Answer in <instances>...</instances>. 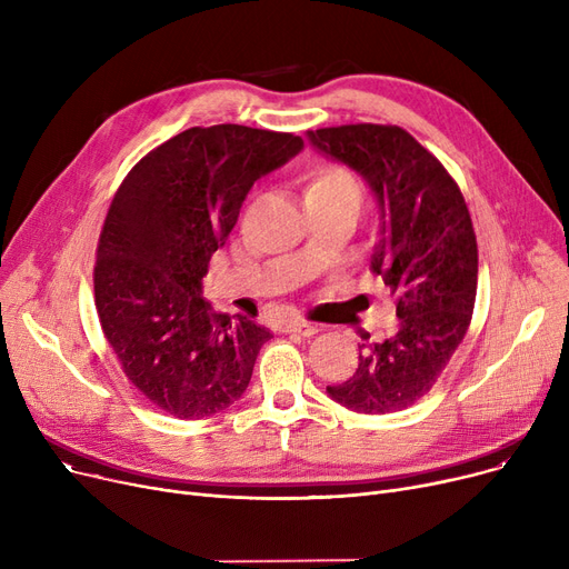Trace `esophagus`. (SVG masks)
<instances>
[{"mask_svg": "<svg viewBox=\"0 0 569 569\" xmlns=\"http://www.w3.org/2000/svg\"><path fill=\"white\" fill-rule=\"evenodd\" d=\"M286 332H290V335H300V337H313V335H318L320 332V325H316V322H307V320H292V322H288L286 325Z\"/></svg>", "mask_w": 569, "mask_h": 569, "instance_id": "esophagus-1", "label": "esophagus"}]
</instances>
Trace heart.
Returning <instances> with one entry per match:
<instances>
[{"instance_id":"heart-1","label":"heart","mask_w":569,"mask_h":569,"mask_svg":"<svg viewBox=\"0 0 569 569\" xmlns=\"http://www.w3.org/2000/svg\"><path fill=\"white\" fill-rule=\"evenodd\" d=\"M305 200L360 209L362 187L348 168L325 166L311 174V179L307 182V189H305Z\"/></svg>"}]
</instances>
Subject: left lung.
I'll return each instance as SVG.
<instances>
[{"label":"left lung","instance_id":"1","mask_svg":"<svg viewBox=\"0 0 569 569\" xmlns=\"http://www.w3.org/2000/svg\"><path fill=\"white\" fill-rule=\"evenodd\" d=\"M309 140L371 187L380 214L371 272L399 316L397 335L362 343L355 373L327 395L365 415L403 410L431 390L468 332L477 292L470 212L452 174L401 127H330Z\"/></svg>","mask_w":569,"mask_h":569}]
</instances>
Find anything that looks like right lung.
I'll return each instance as SVG.
<instances>
[{"instance_id":"right-lung-1","label":"right lung","mask_w":569,"mask_h":569,"mask_svg":"<svg viewBox=\"0 0 569 569\" xmlns=\"http://www.w3.org/2000/svg\"><path fill=\"white\" fill-rule=\"evenodd\" d=\"M302 147L292 133L193 127L142 157L110 202L94 264L101 330L136 390L179 420L230 408L272 339L217 313L200 281L256 179Z\"/></svg>"}]
</instances>
